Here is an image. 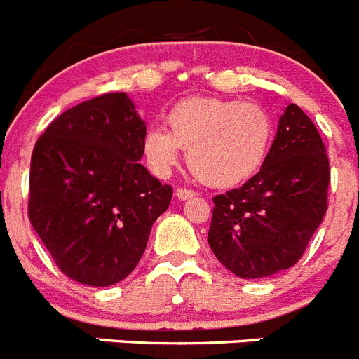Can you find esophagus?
<instances>
[{
  "label": "esophagus",
  "instance_id": "1",
  "mask_svg": "<svg viewBox=\"0 0 359 359\" xmlns=\"http://www.w3.org/2000/svg\"><path fill=\"white\" fill-rule=\"evenodd\" d=\"M175 195L179 200H187V198H193V196H196V193L191 191V189H186V187H177Z\"/></svg>",
  "mask_w": 359,
  "mask_h": 359
}]
</instances>
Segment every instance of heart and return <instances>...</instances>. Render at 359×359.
I'll list each match as a JSON object with an SVG mask.
<instances>
[{"label":"heart","instance_id":"heart-1","mask_svg":"<svg viewBox=\"0 0 359 359\" xmlns=\"http://www.w3.org/2000/svg\"><path fill=\"white\" fill-rule=\"evenodd\" d=\"M272 119L261 105L224 98H189L166 114V130L144 134L143 154L156 175L166 177L187 150V163L202 182L231 187L250 179L266 159Z\"/></svg>","mask_w":359,"mask_h":359}]
</instances>
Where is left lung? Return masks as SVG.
<instances>
[{
    "label": "left lung",
    "mask_w": 359,
    "mask_h": 359,
    "mask_svg": "<svg viewBox=\"0 0 359 359\" xmlns=\"http://www.w3.org/2000/svg\"><path fill=\"white\" fill-rule=\"evenodd\" d=\"M329 159L304 111L290 103L261 170L212 198L208 241L216 259L243 279L293 266L327 211Z\"/></svg>",
    "instance_id": "left-lung-1"
}]
</instances>
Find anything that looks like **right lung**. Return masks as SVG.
<instances>
[{"label":"right lung","instance_id":"right-lung-1","mask_svg":"<svg viewBox=\"0 0 359 359\" xmlns=\"http://www.w3.org/2000/svg\"><path fill=\"white\" fill-rule=\"evenodd\" d=\"M147 123L125 93L62 112L37 140L28 216L57 266L111 286L137 266L173 189L140 164Z\"/></svg>","mask_w":359,"mask_h":359}]
</instances>
